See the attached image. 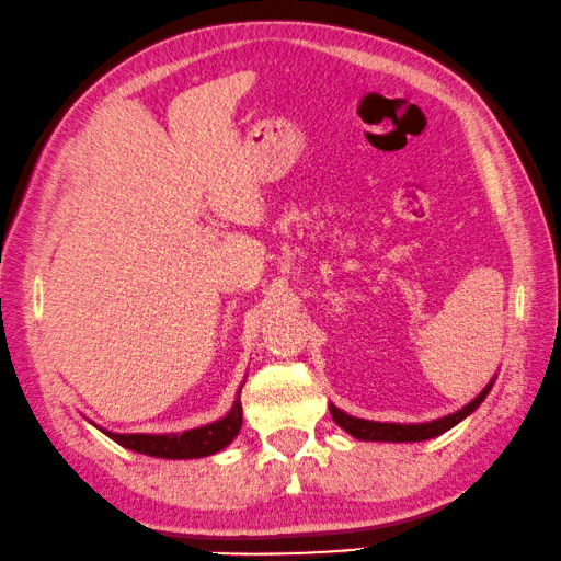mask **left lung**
Wrapping results in <instances>:
<instances>
[{
    "mask_svg": "<svg viewBox=\"0 0 561 561\" xmlns=\"http://www.w3.org/2000/svg\"><path fill=\"white\" fill-rule=\"evenodd\" d=\"M491 381L484 391H481L477 399L471 403H467L461 411L449 413V416L444 419H436V421H428V424H381V421H366V419H356V416H348V413H343L341 409L331 407V416L335 424H339L343 431H348L351 436L360 438V442H393V444H401V442H426V438H434L438 434H444V431H449L451 426L459 424L469 416L471 411L479 409V403L486 399V393L491 391Z\"/></svg>",
    "mask_w": 561,
    "mask_h": 561,
    "instance_id": "1",
    "label": "left lung"
}]
</instances>
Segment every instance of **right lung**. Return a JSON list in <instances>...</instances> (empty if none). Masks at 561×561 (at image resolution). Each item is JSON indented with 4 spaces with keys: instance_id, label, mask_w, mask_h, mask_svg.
Instances as JSON below:
<instances>
[{
    "instance_id": "right-lung-1",
    "label": "right lung",
    "mask_w": 561,
    "mask_h": 561,
    "mask_svg": "<svg viewBox=\"0 0 561 561\" xmlns=\"http://www.w3.org/2000/svg\"><path fill=\"white\" fill-rule=\"evenodd\" d=\"M240 426H243V407H240L238 396L228 416L208 426L183 431V434H112V431H105V434L112 442L137 454L158 456V459H201V456L226 449L238 436Z\"/></svg>"
}]
</instances>
